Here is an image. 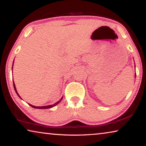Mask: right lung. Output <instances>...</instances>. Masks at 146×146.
Instances as JSON below:
<instances>
[{
	"label": "right lung",
	"mask_w": 146,
	"mask_h": 146,
	"mask_svg": "<svg viewBox=\"0 0 146 146\" xmlns=\"http://www.w3.org/2000/svg\"><path fill=\"white\" fill-rule=\"evenodd\" d=\"M13 87H14V89H15V92H16V93L17 94V95L19 96V97L21 98V97H20L19 96V95L18 94V93H17V90H16V88H15V84H14V82H13ZM62 98L63 97H62L61 98V99L59 100V101H58L57 102H56V103H55L54 104H53V105H49V106H40V107H38V106H32V105H31V104H29V105L30 106H31L32 108H36V109H48V108H52V107H54V106H56V105H57L60 102V101L62 100Z\"/></svg>",
	"instance_id": "add662e5"
}]
</instances>
